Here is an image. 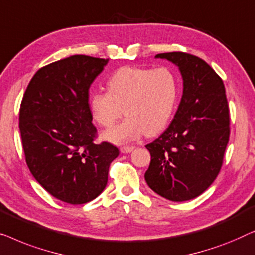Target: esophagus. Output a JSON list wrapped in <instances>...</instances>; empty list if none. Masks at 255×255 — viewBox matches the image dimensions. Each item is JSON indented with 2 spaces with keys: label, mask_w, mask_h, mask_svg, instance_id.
<instances>
[{
  "label": "esophagus",
  "mask_w": 255,
  "mask_h": 255,
  "mask_svg": "<svg viewBox=\"0 0 255 255\" xmlns=\"http://www.w3.org/2000/svg\"><path fill=\"white\" fill-rule=\"evenodd\" d=\"M134 149H135V146H132V145H125V146H121V148H120L121 152H124V153L131 152Z\"/></svg>",
  "instance_id": "esophagus-1"
}]
</instances>
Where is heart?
<instances>
[{
  "instance_id": "b5f03b06",
  "label": "heart",
  "mask_w": 255,
  "mask_h": 255,
  "mask_svg": "<svg viewBox=\"0 0 255 255\" xmlns=\"http://www.w3.org/2000/svg\"><path fill=\"white\" fill-rule=\"evenodd\" d=\"M107 89L91 93L89 104L93 119L106 128L121 118L125 107L126 119L103 134L104 139L117 144L163 130L179 97L177 75L166 67H123L111 75Z\"/></svg>"
}]
</instances>
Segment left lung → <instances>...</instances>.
<instances>
[{
    "label": "left lung",
    "instance_id": "1",
    "mask_svg": "<svg viewBox=\"0 0 255 255\" xmlns=\"http://www.w3.org/2000/svg\"><path fill=\"white\" fill-rule=\"evenodd\" d=\"M156 57L177 64L184 91L170 126L145 145L151 162L144 178L157 194L181 202L202 194L220 173L230 112L223 81L206 61L184 52Z\"/></svg>",
    "mask_w": 255,
    "mask_h": 255
}]
</instances>
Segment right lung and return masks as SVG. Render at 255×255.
<instances>
[{
    "instance_id": "obj_1",
    "label": "right lung",
    "mask_w": 255,
    "mask_h": 255,
    "mask_svg": "<svg viewBox=\"0 0 255 255\" xmlns=\"http://www.w3.org/2000/svg\"><path fill=\"white\" fill-rule=\"evenodd\" d=\"M107 61L73 55L39 69L19 110L25 160L35 180L57 200L83 204L106 187L119 149L95 143L89 89Z\"/></svg>"
}]
</instances>
